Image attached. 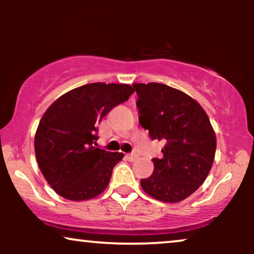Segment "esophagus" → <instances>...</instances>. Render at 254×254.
<instances>
[{"mask_svg": "<svg viewBox=\"0 0 254 254\" xmlns=\"http://www.w3.org/2000/svg\"><path fill=\"white\" fill-rule=\"evenodd\" d=\"M127 159L129 160V161H133V160H136V159H137V154H136V153L127 154Z\"/></svg>", "mask_w": 254, "mask_h": 254, "instance_id": "34e87169", "label": "esophagus"}]
</instances>
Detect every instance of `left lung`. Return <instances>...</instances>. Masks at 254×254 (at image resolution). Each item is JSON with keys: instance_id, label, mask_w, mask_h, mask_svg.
Segmentation results:
<instances>
[{"instance_id": "obj_1", "label": "left lung", "mask_w": 254, "mask_h": 254, "mask_svg": "<svg viewBox=\"0 0 254 254\" xmlns=\"http://www.w3.org/2000/svg\"><path fill=\"white\" fill-rule=\"evenodd\" d=\"M138 122L151 139L165 144L151 159L153 174L141 179L149 196L166 203L185 199L199 188L214 162L216 137L209 117L196 100L162 83L132 84Z\"/></svg>"}]
</instances>
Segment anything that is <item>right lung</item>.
<instances>
[{
	"mask_svg": "<svg viewBox=\"0 0 254 254\" xmlns=\"http://www.w3.org/2000/svg\"><path fill=\"white\" fill-rule=\"evenodd\" d=\"M133 92L129 84L88 83L60 97L44 113L34 150L44 178L60 196L86 200L107 188L124 154L93 145L98 124Z\"/></svg>",
	"mask_w": 254,
	"mask_h": 254,
	"instance_id": "1",
	"label": "right lung"
}]
</instances>
